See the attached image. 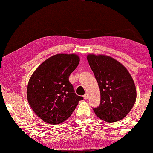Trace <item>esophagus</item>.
Returning a JSON list of instances; mask_svg holds the SVG:
<instances>
[{"instance_id":"34e87169","label":"esophagus","mask_w":153,"mask_h":153,"mask_svg":"<svg viewBox=\"0 0 153 153\" xmlns=\"http://www.w3.org/2000/svg\"><path fill=\"white\" fill-rule=\"evenodd\" d=\"M83 98H84L85 100H88V99L89 98L88 94H85L84 95H83Z\"/></svg>"}]
</instances>
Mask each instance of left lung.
<instances>
[{
  "label": "left lung",
  "instance_id": "obj_1",
  "mask_svg": "<svg viewBox=\"0 0 153 153\" xmlns=\"http://www.w3.org/2000/svg\"><path fill=\"white\" fill-rule=\"evenodd\" d=\"M87 59L98 83L101 101L93 108L99 118L112 123L127 115L137 99L134 81L123 65L112 57L89 53Z\"/></svg>",
  "mask_w": 153,
  "mask_h": 153
}]
</instances>
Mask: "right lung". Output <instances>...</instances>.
<instances>
[{
  "label": "right lung",
  "mask_w": 153,
  "mask_h": 153,
  "mask_svg": "<svg viewBox=\"0 0 153 153\" xmlns=\"http://www.w3.org/2000/svg\"><path fill=\"white\" fill-rule=\"evenodd\" d=\"M79 62L76 53H58L39 65L29 79L27 100L38 117L51 125L71 116L83 97L74 91L69 76Z\"/></svg>",
  "instance_id": "right-lung-1"
}]
</instances>
